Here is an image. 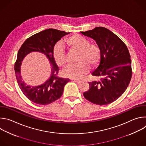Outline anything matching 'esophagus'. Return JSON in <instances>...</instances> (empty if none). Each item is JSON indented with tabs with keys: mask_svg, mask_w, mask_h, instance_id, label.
Listing matches in <instances>:
<instances>
[{
	"mask_svg": "<svg viewBox=\"0 0 146 146\" xmlns=\"http://www.w3.org/2000/svg\"><path fill=\"white\" fill-rule=\"evenodd\" d=\"M72 80L75 82H76L77 84H80V83L81 82V80H76V79H72Z\"/></svg>",
	"mask_w": 146,
	"mask_h": 146,
	"instance_id": "obj_1",
	"label": "esophagus"
}]
</instances>
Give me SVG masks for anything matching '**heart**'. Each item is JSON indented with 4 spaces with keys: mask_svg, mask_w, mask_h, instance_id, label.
I'll return each instance as SVG.
<instances>
[{
    "mask_svg": "<svg viewBox=\"0 0 146 146\" xmlns=\"http://www.w3.org/2000/svg\"><path fill=\"white\" fill-rule=\"evenodd\" d=\"M64 44L69 51L78 52L76 61L73 65H68L63 71L65 76L79 78L87 72L91 66L96 65L100 61L101 51L99 47L94 44H90L88 39L81 35L74 34L64 40ZM52 57L59 67L65 64V54L60 44H56L52 50Z\"/></svg>",
    "mask_w": 146,
    "mask_h": 146,
    "instance_id": "1",
    "label": "heart"
}]
</instances>
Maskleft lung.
Segmentation results:
<instances>
[{"mask_svg":"<svg viewBox=\"0 0 146 146\" xmlns=\"http://www.w3.org/2000/svg\"><path fill=\"white\" fill-rule=\"evenodd\" d=\"M80 33L94 40L101 51L100 64L92 73V75L100 78L88 82L90 89L83 95L96 105H108L123 94L131 81L129 52L123 41L106 28L96 27Z\"/></svg>","mask_w":146,"mask_h":146,"instance_id":"left-lung-1","label":"left lung"}]
</instances>
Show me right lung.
<instances>
[{
    "mask_svg": "<svg viewBox=\"0 0 146 146\" xmlns=\"http://www.w3.org/2000/svg\"><path fill=\"white\" fill-rule=\"evenodd\" d=\"M70 33L55 29H48L40 32L27 38L18 51L14 70L18 86L24 95L38 105H46L59 98L63 94L65 86L70 81L68 78L57 77L59 68L52 57V50L60 38ZM33 52L44 54L51 65L49 78L43 84L31 86L27 85L20 75V66L24 58Z\"/></svg>",
    "mask_w": 146,
    "mask_h": 146,
    "instance_id": "1",
    "label": "right lung"
}]
</instances>
